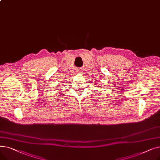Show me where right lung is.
I'll use <instances>...</instances> for the list:
<instances>
[{
    "label": "right lung",
    "instance_id": "obj_1",
    "mask_svg": "<svg viewBox=\"0 0 160 160\" xmlns=\"http://www.w3.org/2000/svg\"><path fill=\"white\" fill-rule=\"evenodd\" d=\"M56 90H58V89H56Z\"/></svg>",
    "mask_w": 160,
    "mask_h": 160
}]
</instances>
